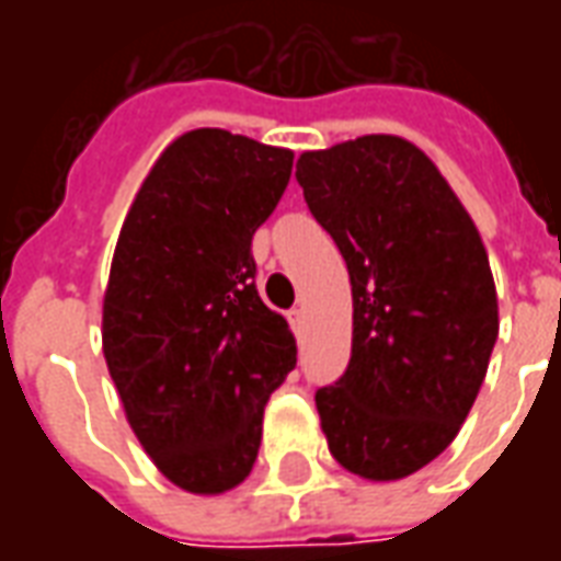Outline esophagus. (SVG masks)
Returning <instances> with one entry per match:
<instances>
[{"mask_svg": "<svg viewBox=\"0 0 561 561\" xmlns=\"http://www.w3.org/2000/svg\"><path fill=\"white\" fill-rule=\"evenodd\" d=\"M288 321H291L294 333H297V336H304V328H306V312H304V309H291V312H288Z\"/></svg>", "mask_w": 561, "mask_h": 561, "instance_id": "1", "label": "esophagus"}]
</instances>
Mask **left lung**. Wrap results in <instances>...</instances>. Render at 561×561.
<instances>
[{"instance_id": "left-lung-1", "label": "left lung", "mask_w": 561, "mask_h": 561, "mask_svg": "<svg viewBox=\"0 0 561 561\" xmlns=\"http://www.w3.org/2000/svg\"><path fill=\"white\" fill-rule=\"evenodd\" d=\"M297 183L352 276V360L316 393L321 430L342 469L400 481L457 438L486 376V249L430 156L397 135L304 152Z\"/></svg>"}]
</instances>
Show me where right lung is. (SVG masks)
Listing matches in <instances>:
<instances>
[{
  "mask_svg": "<svg viewBox=\"0 0 561 561\" xmlns=\"http://www.w3.org/2000/svg\"><path fill=\"white\" fill-rule=\"evenodd\" d=\"M294 152L225 128L185 131L140 185L116 240L102 345L131 430L185 493L249 478L270 393L297 364L255 288L252 237Z\"/></svg>",
  "mask_w": 561,
  "mask_h": 561,
  "instance_id": "right-lung-1",
  "label": "right lung"
}]
</instances>
